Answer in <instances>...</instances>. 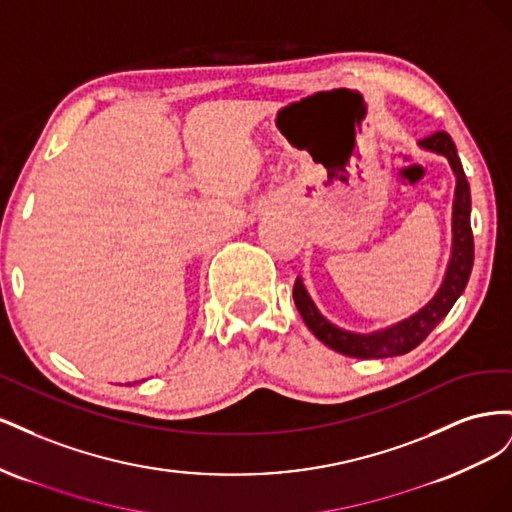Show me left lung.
<instances>
[{
	"instance_id": "left-lung-1",
	"label": "left lung",
	"mask_w": 512,
	"mask_h": 512,
	"mask_svg": "<svg viewBox=\"0 0 512 512\" xmlns=\"http://www.w3.org/2000/svg\"><path fill=\"white\" fill-rule=\"evenodd\" d=\"M423 149L444 156L453 168L457 179L455 198H453V245H451V260L444 273V280L433 294V299L418 309L416 314L399 320L391 327L374 331V333H352L342 327H337L331 320L320 314V309L309 297V292L301 277H297L292 288V299L297 305L301 318L305 320L307 329L312 331L322 344H327L335 352H342L354 359H386V356H399L414 350L423 339L438 327L444 316L451 312L455 301L461 297L468 286L472 265H474V237L470 226V185L463 173L461 160L453 138L446 132H436L421 143Z\"/></svg>"
}]
</instances>
